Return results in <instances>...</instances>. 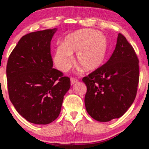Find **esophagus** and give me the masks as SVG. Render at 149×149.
<instances>
[{
  "label": "esophagus",
  "mask_w": 149,
  "mask_h": 149,
  "mask_svg": "<svg viewBox=\"0 0 149 149\" xmlns=\"http://www.w3.org/2000/svg\"><path fill=\"white\" fill-rule=\"evenodd\" d=\"M77 81H78V80L77 78H75V77H71V84H74Z\"/></svg>",
  "instance_id": "esophagus-1"
}]
</instances>
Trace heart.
<instances>
[{"label": "heart", "mask_w": 149, "mask_h": 149, "mask_svg": "<svg viewBox=\"0 0 149 149\" xmlns=\"http://www.w3.org/2000/svg\"><path fill=\"white\" fill-rule=\"evenodd\" d=\"M107 50V41L104 34L95 30L84 29L66 36L61 45L55 48L53 60L62 72H66L74 63L72 54L85 71L94 70L104 61Z\"/></svg>", "instance_id": "heart-1"}]
</instances>
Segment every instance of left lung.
Here are the masks:
<instances>
[{
    "mask_svg": "<svg viewBox=\"0 0 149 149\" xmlns=\"http://www.w3.org/2000/svg\"><path fill=\"white\" fill-rule=\"evenodd\" d=\"M139 77L137 56L119 33L108 61L83 78L87 88L84 102L89 116L103 122L123 116L136 98Z\"/></svg>",
    "mask_w": 149,
    "mask_h": 149,
    "instance_id": "8db88e82",
    "label": "left lung"
}]
</instances>
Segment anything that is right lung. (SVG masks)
Here are the masks:
<instances>
[{
  "instance_id": "right-lung-1",
  "label": "right lung",
  "mask_w": 149,
  "mask_h": 149,
  "mask_svg": "<svg viewBox=\"0 0 149 149\" xmlns=\"http://www.w3.org/2000/svg\"><path fill=\"white\" fill-rule=\"evenodd\" d=\"M56 28L24 36L6 65L10 101L31 123L47 125L59 116L70 78L53 68L51 41Z\"/></svg>"
}]
</instances>
